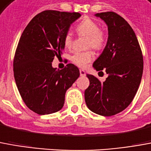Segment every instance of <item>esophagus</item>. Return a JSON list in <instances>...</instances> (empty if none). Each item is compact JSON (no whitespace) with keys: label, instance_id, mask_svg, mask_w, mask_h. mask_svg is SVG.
<instances>
[{"label":"esophagus","instance_id":"34e87169","mask_svg":"<svg viewBox=\"0 0 151 151\" xmlns=\"http://www.w3.org/2000/svg\"><path fill=\"white\" fill-rule=\"evenodd\" d=\"M80 75L83 76V77H84V76H86V73H85V71L84 70H83V69H80Z\"/></svg>","mask_w":151,"mask_h":151}]
</instances>
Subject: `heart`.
<instances>
[{"label": "heart", "mask_w": 151, "mask_h": 151, "mask_svg": "<svg viewBox=\"0 0 151 151\" xmlns=\"http://www.w3.org/2000/svg\"><path fill=\"white\" fill-rule=\"evenodd\" d=\"M76 30L80 36L87 37L86 48L94 50H101L105 43V32L101 30L99 24L91 19H85L81 21L76 27ZM64 45L66 48H71L73 46V37L70 32L66 33L64 37ZM94 54L91 50L83 52H75L73 54L70 60L73 63L80 68H84L89 62L93 60Z\"/></svg>", "instance_id": "heart-1"}]
</instances>
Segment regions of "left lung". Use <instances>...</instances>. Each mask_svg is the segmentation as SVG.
I'll list each match as a JSON object with an SVG mask.
<instances>
[{
	"label": "left lung",
	"mask_w": 151,
	"mask_h": 151,
	"mask_svg": "<svg viewBox=\"0 0 151 151\" xmlns=\"http://www.w3.org/2000/svg\"><path fill=\"white\" fill-rule=\"evenodd\" d=\"M108 26V41L93 68L108 78L105 82L87 74L90 85L85 91L88 109L102 116L122 112L132 101L142 81L143 56L133 29L123 17L114 12L95 14Z\"/></svg>",
	"instance_id": "1"
}]
</instances>
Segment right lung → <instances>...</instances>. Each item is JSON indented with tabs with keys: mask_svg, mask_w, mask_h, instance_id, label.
Returning a JSON list of instances; mask_svg holds the SVG:
<instances>
[{
	"mask_svg": "<svg viewBox=\"0 0 151 151\" xmlns=\"http://www.w3.org/2000/svg\"><path fill=\"white\" fill-rule=\"evenodd\" d=\"M81 14L45 10L37 14L23 32L14 59V76L25 105L40 115L60 110L66 91L80 75L68 64L62 70L52 67L55 56L65 49L64 37Z\"/></svg>",
	"mask_w": 151,
	"mask_h": 151,
	"instance_id": "obj_1",
	"label": "right lung"
}]
</instances>
